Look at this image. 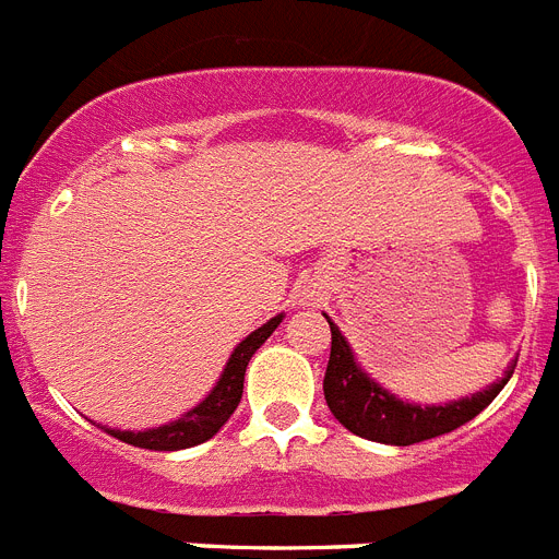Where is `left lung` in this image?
I'll list each match as a JSON object with an SVG mask.
<instances>
[{
  "mask_svg": "<svg viewBox=\"0 0 559 559\" xmlns=\"http://www.w3.org/2000/svg\"><path fill=\"white\" fill-rule=\"evenodd\" d=\"M330 321V316H323ZM332 349L326 374H323V397L330 406L337 424H344L352 435L374 440V443H389V447H412L420 440L438 438L457 426L468 424L472 417L480 415L509 383L518 360L506 369V374L497 383L475 392L472 397L443 403V406H417L395 397L392 392L374 383L358 360L352 355V346L341 335L335 323L330 321Z\"/></svg>",
  "mask_w": 559,
  "mask_h": 559,
  "instance_id": "obj_1",
  "label": "left lung"
}]
</instances>
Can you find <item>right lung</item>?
Returning a JSON list of instances; mask_svg holds the SVG:
<instances>
[{
  "label": "right lung",
  "mask_w": 559,
  "mask_h": 559,
  "mask_svg": "<svg viewBox=\"0 0 559 559\" xmlns=\"http://www.w3.org/2000/svg\"><path fill=\"white\" fill-rule=\"evenodd\" d=\"M284 321V316H275L258 326L255 332L243 337L241 344L233 349L227 367H224L222 378L213 386L204 401L195 406V409L185 412V415L173 420L167 426H156V429L147 431H121V429H105L107 435L119 438L121 443H130V447L139 449H153V452H178V449L199 447L204 440H210L215 431L222 429L229 420V415L236 412V406L241 403L243 392V372H247V364L258 352V346L264 344L272 332L278 330V323Z\"/></svg>",
  "instance_id": "right-lung-1"
}]
</instances>
